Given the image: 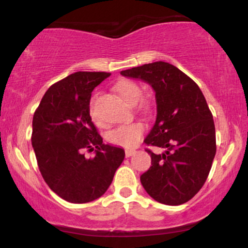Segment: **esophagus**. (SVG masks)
I'll return each instance as SVG.
<instances>
[{"label": "esophagus", "instance_id": "34e87169", "mask_svg": "<svg viewBox=\"0 0 248 248\" xmlns=\"http://www.w3.org/2000/svg\"><path fill=\"white\" fill-rule=\"evenodd\" d=\"M135 154V150H125V157L128 158Z\"/></svg>", "mask_w": 248, "mask_h": 248}]
</instances>
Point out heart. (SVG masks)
I'll return each instance as SVG.
<instances>
[{
	"mask_svg": "<svg viewBox=\"0 0 248 248\" xmlns=\"http://www.w3.org/2000/svg\"><path fill=\"white\" fill-rule=\"evenodd\" d=\"M115 90L128 104H135L141 96V89L137 83L130 80H122L115 86ZM90 116L97 122V115L93 110V103L90 105ZM145 131L144 125L140 122L123 124L110 130L106 134L108 143L123 148H134L141 141Z\"/></svg>",
	"mask_w": 248,
	"mask_h": 248,
	"instance_id": "1",
	"label": "heart"
}]
</instances>
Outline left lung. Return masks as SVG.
Listing matches in <instances>:
<instances>
[{
  "label": "left lung",
  "instance_id": "8db88e82",
  "mask_svg": "<svg viewBox=\"0 0 248 248\" xmlns=\"http://www.w3.org/2000/svg\"><path fill=\"white\" fill-rule=\"evenodd\" d=\"M154 88L157 101L155 123L144 143L150 149L151 166L141 175L145 191L167 205L187 202L208 178L216 155V128L211 110L201 89L191 78L167 62H154L122 71Z\"/></svg>",
  "mask_w": 248,
  "mask_h": 248
}]
</instances>
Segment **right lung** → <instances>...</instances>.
Instances as JSON below:
<instances>
[{"label":"right lung","mask_w":248,"mask_h":248,"mask_svg":"<svg viewBox=\"0 0 248 248\" xmlns=\"http://www.w3.org/2000/svg\"><path fill=\"white\" fill-rule=\"evenodd\" d=\"M107 72L70 74L52 84L33 114L31 143L44 181L60 198L87 203L100 198L124 160L122 148L103 143L90 116L91 93ZM97 149L93 158L83 151Z\"/></svg>","instance_id":"right-lung-1"}]
</instances>
